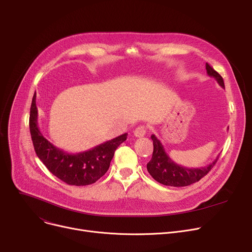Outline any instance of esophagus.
Masks as SVG:
<instances>
[{"instance_id": "esophagus-1", "label": "esophagus", "mask_w": 252, "mask_h": 252, "mask_svg": "<svg viewBox=\"0 0 252 252\" xmlns=\"http://www.w3.org/2000/svg\"><path fill=\"white\" fill-rule=\"evenodd\" d=\"M146 131H147V127L145 126H138L135 130H134V136L137 138H142L145 135H146Z\"/></svg>"}]
</instances>
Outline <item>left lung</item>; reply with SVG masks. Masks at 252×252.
<instances>
[{"mask_svg": "<svg viewBox=\"0 0 252 252\" xmlns=\"http://www.w3.org/2000/svg\"><path fill=\"white\" fill-rule=\"evenodd\" d=\"M206 71L209 76H213L217 79L218 84L224 88L222 77L211 66L206 63ZM153 141V154L151 160L147 163L148 173L151 177L165 186L171 187H185L189 186L201 180L204 176H206L210 169L214 167L216 162L218 161V157L207 166L199 167V168H188L182 165L175 163L170 159L169 156L166 154L161 142L158 140L154 135L151 136Z\"/></svg>", "mask_w": 252, "mask_h": 252, "instance_id": "obj_1", "label": "left lung"}]
</instances>
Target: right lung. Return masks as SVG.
<instances>
[{
  "instance_id": "1",
  "label": "right lung",
  "mask_w": 252,
  "mask_h": 252,
  "mask_svg": "<svg viewBox=\"0 0 252 252\" xmlns=\"http://www.w3.org/2000/svg\"><path fill=\"white\" fill-rule=\"evenodd\" d=\"M35 93L30 114V130L35 153L51 173L72 186H87L98 181L108 170L117 147L126 140L127 134L102 143L88 151L67 153L50 143L37 126Z\"/></svg>"
}]
</instances>
